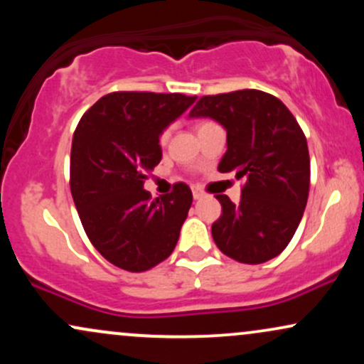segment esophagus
Listing matches in <instances>:
<instances>
[{
  "mask_svg": "<svg viewBox=\"0 0 364 364\" xmlns=\"http://www.w3.org/2000/svg\"><path fill=\"white\" fill-rule=\"evenodd\" d=\"M202 196H203V191L200 190L198 186H193V198L195 200H200V198H202Z\"/></svg>",
  "mask_w": 364,
  "mask_h": 364,
  "instance_id": "34e87169",
  "label": "esophagus"
}]
</instances>
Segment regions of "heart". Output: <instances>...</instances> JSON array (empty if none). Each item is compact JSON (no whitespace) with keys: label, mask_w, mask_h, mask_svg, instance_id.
I'll return each instance as SVG.
<instances>
[{"label":"heart","mask_w":364,"mask_h":364,"mask_svg":"<svg viewBox=\"0 0 364 364\" xmlns=\"http://www.w3.org/2000/svg\"><path fill=\"white\" fill-rule=\"evenodd\" d=\"M208 124H212V121H202V123H198V129H202V128H205V127H208ZM166 139H168V132H164V135H162V141H166Z\"/></svg>","instance_id":"heart-1"}]
</instances>
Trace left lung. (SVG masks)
<instances>
[{
	"mask_svg": "<svg viewBox=\"0 0 364 364\" xmlns=\"http://www.w3.org/2000/svg\"><path fill=\"white\" fill-rule=\"evenodd\" d=\"M190 118L223 124L228 150L219 171L245 181L240 203L215 196L223 205L212 224L217 248L250 265L277 257L301 223L310 191V154L298 121L277 97L255 89L203 95Z\"/></svg>",
	"mask_w": 364,
	"mask_h": 364,
	"instance_id": "left-lung-1",
	"label": "left lung"
}]
</instances>
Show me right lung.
I'll return each mask as SVG.
<instances>
[{
  "mask_svg": "<svg viewBox=\"0 0 364 364\" xmlns=\"http://www.w3.org/2000/svg\"><path fill=\"white\" fill-rule=\"evenodd\" d=\"M195 95L112 92L73 133L70 188L90 243L112 265L145 272L173 253L193 195L185 183L152 200L144 181L161 162L159 136Z\"/></svg>",
  "mask_w": 364,
  "mask_h": 364,
  "instance_id": "add662e5",
  "label": "right lung"
}]
</instances>
